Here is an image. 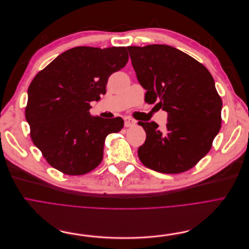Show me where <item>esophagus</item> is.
Here are the masks:
<instances>
[{"mask_svg": "<svg viewBox=\"0 0 249 249\" xmlns=\"http://www.w3.org/2000/svg\"><path fill=\"white\" fill-rule=\"evenodd\" d=\"M135 124H136V122L133 120V118H129V117H125L124 118V126L125 127L133 126Z\"/></svg>", "mask_w": 249, "mask_h": 249, "instance_id": "34e87169", "label": "esophagus"}]
</instances>
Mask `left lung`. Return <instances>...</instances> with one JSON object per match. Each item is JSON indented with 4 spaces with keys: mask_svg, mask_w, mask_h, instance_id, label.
I'll list each match as a JSON object with an SVG mask.
<instances>
[{
    "mask_svg": "<svg viewBox=\"0 0 249 249\" xmlns=\"http://www.w3.org/2000/svg\"><path fill=\"white\" fill-rule=\"evenodd\" d=\"M145 101L168 113L166 128L154 122L139 124L146 141L138 155L146 167L161 173L193 168L212 148L221 127L222 99L208 69L165 44L127 46Z\"/></svg>",
    "mask_w": 249,
    "mask_h": 249,
    "instance_id": "8db88e82",
    "label": "left lung"
}]
</instances>
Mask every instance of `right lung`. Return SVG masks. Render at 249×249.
Returning <instances> with one entry per match:
<instances>
[{
    "label": "right lung",
    "instance_id": "obj_1",
    "mask_svg": "<svg viewBox=\"0 0 249 249\" xmlns=\"http://www.w3.org/2000/svg\"><path fill=\"white\" fill-rule=\"evenodd\" d=\"M127 61L124 46H77L34 77L25 117L33 144L51 166L68 175H82L101 163L105 138L120 132L124 120L92 116L90 102L104 95L109 76Z\"/></svg>",
    "mask_w": 249,
    "mask_h": 249
}]
</instances>
